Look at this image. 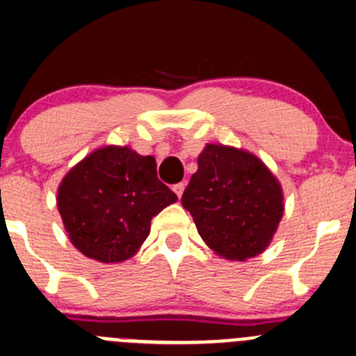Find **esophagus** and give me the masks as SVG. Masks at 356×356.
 Masks as SVG:
<instances>
[{
  "mask_svg": "<svg viewBox=\"0 0 356 356\" xmlns=\"http://www.w3.org/2000/svg\"><path fill=\"white\" fill-rule=\"evenodd\" d=\"M172 191H175V194L178 195V197H181V194H184V191H185V184H184V181H180V184H176L175 187H172Z\"/></svg>",
  "mask_w": 356,
  "mask_h": 356,
  "instance_id": "obj_1",
  "label": "esophagus"
}]
</instances>
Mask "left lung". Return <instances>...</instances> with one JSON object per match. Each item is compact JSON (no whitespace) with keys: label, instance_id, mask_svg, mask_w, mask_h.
Instances as JSON below:
<instances>
[{"label":"left lung","instance_id":"1","mask_svg":"<svg viewBox=\"0 0 356 356\" xmlns=\"http://www.w3.org/2000/svg\"><path fill=\"white\" fill-rule=\"evenodd\" d=\"M279 180L252 153L207 145L181 204L215 254L245 261L272 242L284 213Z\"/></svg>","mask_w":356,"mask_h":356}]
</instances>
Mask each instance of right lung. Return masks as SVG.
<instances>
[{
  "label": "right lung",
  "mask_w": 356,
  "mask_h": 356,
  "mask_svg": "<svg viewBox=\"0 0 356 356\" xmlns=\"http://www.w3.org/2000/svg\"><path fill=\"white\" fill-rule=\"evenodd\" d=\"M176 200L156 178L152 155L111 145L65 175L56 201L72 245L90 259L122 263L148 238L152 218Z\"/></svg>",
  "instance_id": "right-lung-1"
}]
</instances>
